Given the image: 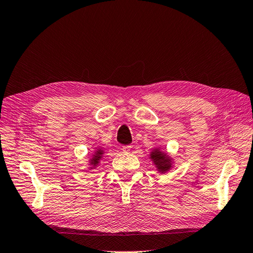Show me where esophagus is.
<instances>
[{
	"mask_svg": "<svg viewBox=\"0 0 253 253\" xmlns=\"http://www.w3.org/2000/svg\"><path fill=\"white\" fill-rule=\"evenodd\" d=\"M131 145H124V147H122V152L124 153H126V154H127V153L131 151Z\"/></svg>",
	"mask_w": 253,
	"mask_h": 253,
	"instance_id": "esophagus-1",
	"label": "esophagus"
}]
</instances>
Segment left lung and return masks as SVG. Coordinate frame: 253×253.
Wrapping results in <instances>:
<instances>
[{"mask_svg":"<svg viewBox=\"0 0 253 253\" xmlns=\"http://www.w3.org/2000/svg\"><path fill=\"white\" fill-rule=\"evenodd\" d=\"M149 158L154 165L155 169L160 174H166L173 169L175 159L169 154V152L160 147L153 148L149 153Z\"/></svg>","mask_w":253,"mask_h":253,"instance_id":"8db88e82","label":"left lung"}]
</instances>
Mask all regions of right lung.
Returning a JSON list of instances; mask_svg holds the SVG:
<instances>
[{
    "label": "right lung",
    "mask_w": 253,
    "mask_h": 253,
    "mask_svg": "<svg viewBox=\"0 0 253 253\" xmlns=\"http://www.w3.org/2000/svg\"><path fill=\"white\" fill-rule=\"evenodd\" d=\"M105 154L104 149L102 147H96L95 150L91 153L90 156L87 160V166H86V171H93L96 168L100 165V162L103 159V156Z\"/></svg>",
    "instance_id": "1"
}]
</instances>
